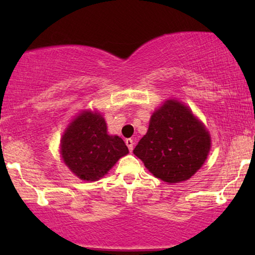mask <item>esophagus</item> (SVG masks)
Instances as JSON below:
<instances>
[{"mask_svg":"<svg viewBox=\"0 0 255 255\" xmlns=\"http://www.w3.org/2000/svg\"><path fill=\"white\" fill-rule=\"evenodd\" d=\"M125 144H127V146L128 147V151L132 152V149H133V140L128 138V139H127V140H125Z\"/></svg>","mask_w":255,"mask_h":255,"instance_id":"esophagus-1","label":"esophagus"}]
</instances>
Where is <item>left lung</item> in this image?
I'll return each mask as SVG.
<instances>
[{
	"mask_svg": "<svg viewBox=\"0 0 255 255\" xmlns=\"http://www.w3.org/2000/svg\"><path fill=\"white\" fill-rule=\"evenodd\" d=\"M210 151V135L204 125L182 103L169 100L152 115L134 155L158 179L168 183L190 179Z\"/></svg>",
	"mask_w": 255,
	"mask_h": 255,
	"instance_id": "8db88e82",
	"label": "left lung"
}]
</instances>
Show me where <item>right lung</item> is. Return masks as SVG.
<instances>
[{
	"label": "right lung",
	"instance_id": "right-lung-1",
	"mask_svg": "<svg viewBox=\"0 0 255 255\" xmlns=\"http://www.w3.org/2000/svg\"><path fill=\"white\" fill-rule=\"evenodd\" d=\"M61 155L76 176L85 181H97L128 149L118 135L107 133L104 118L87 111L79 115L61 139Z\"/></svg>",
	"mask_w": 255,
	"mask_h": 255
}]
</instances>
